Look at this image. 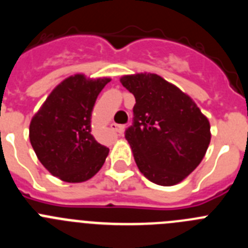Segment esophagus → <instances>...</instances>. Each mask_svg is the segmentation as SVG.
Here are the masks:
<instances>
[{"instance_id":"1","label":"esophagus","mask_w":248,"mask_h":248,"mask_svg":"<svg viewBox=\"0 0 248 248\" xmlns=\"http://www.w3.org/2000/svg\"><path fill=\"white\" fill-rule=\"evenodd\" d=\"M111 129H113V130H115V131H118V133H120V134H122L123 131H124V129H125V126L122 125V124H115V123H114V124H111Z\"/></svg>"}]
</instances>
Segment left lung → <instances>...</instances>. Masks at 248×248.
Masks as SVG:
<instances>
[{"label": "left lung", "instance_id": "1", "mask_svg": "<svg viewBox=\"0 0 248 248\" xmlns=\"http://www.w3.org/2000/svg\"><path fill=\"white\" fill-rule=\"evenodd\" d=\"M120 82L137 102L125 139L140 172L157 185H176L205 156L209 120L187 94L157 74L124 76Z\"/></svg>", "mask_w": 248, "mask_h": 248}]
</instances>
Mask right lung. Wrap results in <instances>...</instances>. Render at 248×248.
<instances>
[{
  "instance_id": "obj_1",
  "label": "right lung",
  "mask_w": 248,
  "mask_h": 248,
  "mask_svg": "<svg viewBox=\"0 0 248 248\" xmlns=\"http://www.w3.org/2000/svg\"><path fill=\"white\" fill-rule=\"evenodd\" d=\"M110 78L76 74L52 91L30 124V140L38 160L65 183H83L97 174L109 149L92 134V111Z\"/></svg>"
}]
</instances>
